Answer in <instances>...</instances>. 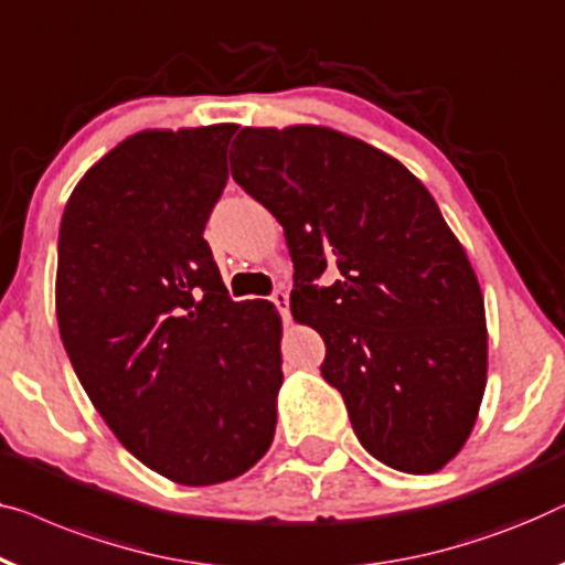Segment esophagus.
Here are the masks:
<instances>
[{"mask_svg":"<svg viewBox=\"0 0 565 565\" xmlns=\"http://www.w3.org/2000/svg\"><path fill=\"white\" fill-rule=\"evenodd\" d=\"M269 300H273V306L280 310V316L285 318V321H288L290 318V298H288V292L285 290H273V296H269Z\"/></svg>","mask_w":565,"mask_h":565,"instance_id":"1","label":"esophagus"}]
</instances>
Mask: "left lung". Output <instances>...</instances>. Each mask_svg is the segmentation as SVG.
<instances>
[{"label":"left lung","instance_id":"8db88e82","mask_svg":"<svg viewBox=\"0 0 565 565\" xmlns=\"http://www.w3.org/2000/svg\"><path fill=\"white\" fill-rule=\"evenodd\" d=\"M232 150L234 181L285 228L292 316L321 333V374L359 444L397 471H438L487 384L484 298L438 203L403 162L333 129L244 127ZM326 266L333 286L317 285Z\"/></svg>","mask_w":565,"mask_h":565}]
</instances>
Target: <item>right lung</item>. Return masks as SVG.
<instances>
[{
    "mask_svg": "<svg viewBox=\"0 0 565 565\" xmlns=\"http://www.w3.org/2000/svg\"><path fill=\"white\" fill-rule=\"evenodd\" d=\"M234 125L140 132L65 203L55 313L88 399L152 471L209 487L273 444L280 316L228 298L203 228Z\"/></svg>",
    "mask_w": 565,
    "mask_h": 565,
    "instance_id": "obj_1",
    "label": "right lung"
}]
</instances>
